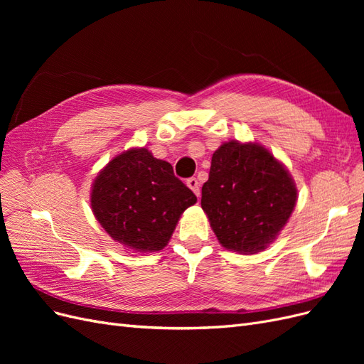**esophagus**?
<instances>
[{"mask_svg": "<svg viewBox=\"0 0 364 364\" xmlns=\"http://www.w3.org/2000/svg\"><path fill=\"white\" fill-rule=\"evenodd\" d=\"M186 185L190 186V188L194 191V194L199 197L200 196V183H199V181H197L196 178H190L188 181H186Z\"/></svg>", "mask_w": 364, "mask_h": 364, "instance_id": "1", "label": "esophagus"}]
</instances>
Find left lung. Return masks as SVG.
I'll list each match as a JSON object with an SVG mask.
<instances>
[{
    "instance_id": "1",
    "label": "left lung",
    "mask_w": 364,
    "mask_h": 364,
    "mask_svg": "<svg viewBox=\"0 0 364 364\" xmlns=\"http://www.w3.org/2000/svg\"><path fill=\"white\" fill-rule=\"evenodd\" d=\"M297 190L289 171L257 142H225L202 186V209L223 247L257 253L290 218Z\"/></svg>"
}]
</instances>
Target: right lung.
<instances>
[{
  "label": "right lung",
  "mask_w": 364,
  "mask_h": 364,
  "mask_svg": "<svg viewBox=\"0 0 364 364\" xmlns=\"http://www.w3.org/2000/svg\"><path fill=\"white\" fill-rule=\"evenodd\" d=\"M197 197L173 173L171 164L147 149H130L98 173L91 206L98 223L123 246L158 252L170 241L182 213Z\"/></svg>",
  "instance_id": "right-lung-1"
}]
</instances>
